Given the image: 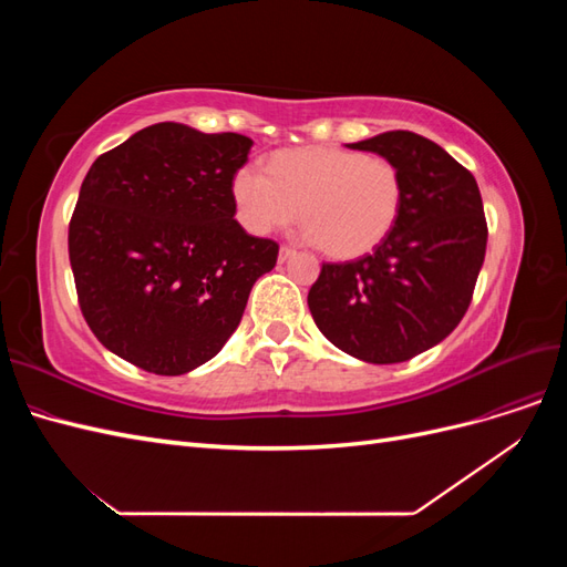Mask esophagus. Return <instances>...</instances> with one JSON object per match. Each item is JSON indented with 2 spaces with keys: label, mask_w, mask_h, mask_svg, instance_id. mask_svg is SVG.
Returning <instances> with one entry per match:
<instances>
[{
  "label": "esophagus",
  "mask_w": 567,
  "mask_h": 567,
  "mask_svg": "<svg viewBox=\"0 0 567 567\" xmlns=\"http://www.w3.org/2000/svg\"><path fill=\"white\" fill-rule=\"evenodd\" d=\"M296 252V248H290V246H281V250H279V262H286L290 255Z\"/></svg>",
  "instance_id": "obj_1"
}]
</instances>
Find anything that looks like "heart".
Returning a JSON list of instances; mask_svg holds the SVG:
<instances>
[{
  "instance_id": "b5f03b06",
  "label": "heart",
  "mask_w": 567,
  "mask_h": 567,
  "mask_svg": "<svg viewBox=\"0 0 567 567\" xmlns=\"http://www.w3.org/2000/svg\"><path fill=\"white\" fill-rule=\"evenodd\" d=\"M265 175L246 165L234 175V200L252 234H271L298 217L321 252L352 260L379 248L402 210L394 163L338 146L274 153Z\"/></svg>"
}]
</instances>
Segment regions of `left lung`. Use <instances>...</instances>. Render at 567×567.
Returning a JSON list of instances; mask_svg holds the SVG:
<instances>
[{
	"instance_id": "left-lung-1",
	"label": "left lung",
	"mask_w": 567,
	"mask_h": 567,
	"mask_svg": "<svg viewBox=\"0 0 567 567\" xmlns=\"http://www.w3.org/2000/svg\"><path fill=\"white\" fill-rule=\"evenodd\" d=\"M350 148L398 165L402 210L371 255L323 262L307 305L338 350L398 364L437 346L466 315L487 248L483 198L468 169L421 134L383 132Z\"/></svg>"
}]
</instances>
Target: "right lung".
<instances>
[{"label": "right lung", "instance_id": "add662e5", "mask_svg": "<svg viewBox=\"0 0 567 567\" xmlns=\"http://www.w3.org/2000/svg\"><path fill=\"white\" fill-rule=\"evenodd\" d=\"M244 134L158 123L94 161L68 227L84 321L104 348L158 375L213 359L279 244L234 219Z\"/></svg>", "mask_w": 567, "mask_h": 567}]
</instances>
